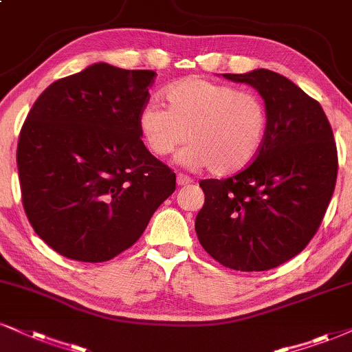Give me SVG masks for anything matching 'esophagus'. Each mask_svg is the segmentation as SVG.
<instances>
[{
    "label": "esophagus",
    "mask_w": 352,
    "mask_h": 352,
    "mask_svg": "<svg viewBox=\"0 0 352 352\" xmlns=\"http://www.w3.org/2000/svg\"><path fill=\"white\" fill-rule=\"evenodd\" d=\"M176 183H177V186H189L190 183H192V177L188 175H183V173H177Z\"/></svg>",
    "instance_id": "1"
}]
</instances>
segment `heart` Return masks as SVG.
<instances>
[{"instance_id": "1", "label": "heart", "mask_w": 352, "mask_h": 352, "mask_svg": "<svg viewBox=\"0 0 352 352\" xmlns=\"http://www.w3.org/2000/svg\"><path fill=\"white\" fill-rule=\"evenodd\" d=\"M166 107L150 102L138 114V130L151 153L171 155L188 140L179 162L233 175L254 162L266 140V102L253 91L190 76L164 91Z\"/></svg>"}]
</instances>
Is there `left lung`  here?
<instances>
[{
  "mask_svg": "<svg viewBox=\"0 0 352 352\" xmlns=\"http://www.w3.org/2000/svg\"><path fill=\"white\" fill-rule=\"evenodd\" d=\"M258 89L267 107L266 140L250 166L199 183L202 248L235 271H267L309 245L331 201L338 175L333 130L318 101L279 73H225Z\"/></svg>",
  "mask_w": 352,
  "mask_h": 352,
  "instance_id": "8db88e82",
  "label": "left lung"
}]
</instances>
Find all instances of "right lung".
Listing matches in <instances>:
<instances>
[{
  "label": "right lung",
  "mask_w": 352,
  "mask_h": 352,
  "mask_svg": "<svg viewBox=\"0 0 352 352\" xmlns=\"http://www.w3.org/2000/svg\"><path fill=\"white\" fill-rule=\"evenodd\" d=\"M155 76L94 63L52 83L25 117L16 155L23 206L37 235L65 258H116L175 192L176 175L138 130Z\"/></svg>",
  "instance_id": "obj_1"
}]
</instances>
